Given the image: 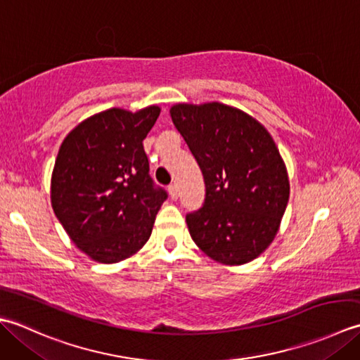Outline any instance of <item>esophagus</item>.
Returning a JSON list of instances; mask_svg holds the SVG:
<instances>
[{
    "instance_id": "34e87169",
    "label": "esophagus",
    "mask_w": 360,
    "mask_h": 360,
    "mask_svg": "<svg viewBox=\"0 0 360 360\" xmlns=\"http://www.w3.org/2000/svg\"><path fill=\"white\" fill-rule=\"evenodd\" d=\"M167 191H169V195H171V199H179V186L177 185H175V183H174V185H171L169 188H167Z\"/></svg>"
}]
</instances>
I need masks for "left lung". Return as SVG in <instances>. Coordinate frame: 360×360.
I'll list each match as a JSON object with an SVG mask.
<instances>
[{
  "instance_id": "obj_1",
  "label": "left lung",
  "mask_w": 360,
  "mask_h": 360,
  "mask_svg": "<svg viewBox=\"0 0 360 360\" xmlns=\"http://www.w3.org/2000/svg\"><path fill=\"white\" fill-rule=\"evenodd\" d=\"M171 118L203 174L205 203L191 238L216 262L240 266L272 244L289 202V175L272 135L239 108L175 104Z\"/></svg>"
}]
</instances>
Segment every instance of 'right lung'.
Returning <instances> with one entry per match:
<instances>
[{"instance_id": "add662e5", "label": "right lung", "mask_w": 360, "mask_h": 360, "mask_svg": "<svg viewBox=\"0 0 360 360\" xmlns=\"http://www.w3.org/2000/svg\"><path fill=\"white\" fill-rule=\"evenodd\" d=\"M149 105L108 108L72 129L58 149L51 205L80 252L102 264L130 258L150 238L166 191L153 186L143 139L160 116Z\"/></svg>"}]
</instances>
